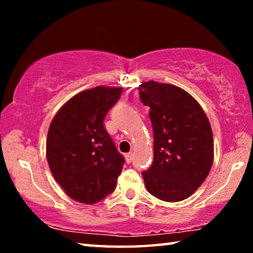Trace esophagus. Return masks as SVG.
<instances>
[{
    "mask_svg": "<svg viewBox=\"0 0 253 253\" xmlns=\"http://www.w3.org/2000/svg\"><path fill=\"white\" fill-rule=\"evenodd\" d=\"M132 156H134V154L132 153H127L125 155V158H126V162L127 163H130L132 161Z\"/></svg>",
    "mask_w": 253,
    "mask_h": 253,
    "instance_id": "34e87169",
    "label": "esophagus"
}]
</instances>
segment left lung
Returning a JSON list of instances; mask_svg holds the SVG:
<instances>
[{"label":"left lung","mask_w":253,"mask_h":253,"mask_svg":"<svg viewBox=\"0 0 253 253\" xmlns=\"http://www.w3.org/2000/svg\"><path fill=\"white\" fill-rule=\"evenodd\" d=\"M139 97L148 106L154 161L143 172L147 191L166 202L187 199L208 177L213 164V135L200 104L182 88L147 81Z\"/></svg>","instance_id":"8db88e82"}]
</instances>
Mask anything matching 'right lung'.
Returning a JSON list of instances; mask_svg holds the SVG:
<instances>
[{"instance_id":"right-lung-1","label":"right lung","mask_w":253,"mask_h":253,"mask_svg":"<svg viewBox=\"0 0 253 253\" xmlns=\"http://www.w3.org/2000/svg\"><path fill=\"white\" fill-rule=\"evenodd\" d=\"M123 88L98 85L77 93L53 117L46 160L53 177L77 202L93 204L113 193L125 158L107 132L104 119Z\"/></svg>"}]
</instances>
